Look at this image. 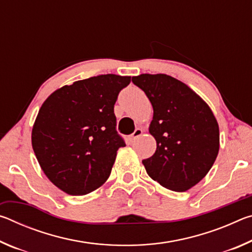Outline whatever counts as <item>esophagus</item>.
I'll list each match as a JSON object with an SVG mask.
<instances>
[{"label": "esophagus", "mask_w": 252, "mask_h": 252, "mask_svg": "<svg viewBox=\"0 0 252 252\" xmlns=\"http://www.w3.org/2000/svg\"><path fill=\"white\" fill-rule=\"evenodd\" d=\"M141 134H142V129H140V127H138V129H135V131L130 136L131 141H133V140H135L136 138H139V136L141 135Z\"/></svg>", "instance_id": "34e87169"}]
</instances>
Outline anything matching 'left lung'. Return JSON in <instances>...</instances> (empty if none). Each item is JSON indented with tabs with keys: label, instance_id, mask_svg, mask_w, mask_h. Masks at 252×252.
Instances as JSON below:
<instances>
[{
	"label": "left lung",
	"instance_id": "obj_1",
	"mask_svg": "<svg viewBox=\"0 0 252 252\" xmlns=\"http://www.w3.org/2000/svg\"><path fill=\"white\" fill-rule=\"evenodd\" d=\"M132 82L150 100L149 132L155 155L142 161L149 176L169 190L183 192L206 177L219 152V126L201 96L167 74H140Z\"/></svg>",
	"mask_w": 252,
	"mask_h": 252
}]
</instances>
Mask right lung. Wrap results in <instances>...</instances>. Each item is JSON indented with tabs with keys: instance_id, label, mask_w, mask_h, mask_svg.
<instances>
[{
	"instance_id": "right-lung-1",
	"label": "right lung",
	"mask_w": 252,
	"mask_h": 252,
	"mask_svg": "<svg viewBox=\"0 0 252 252\" xmlns=\"http://www.w3.org/2000/svg\"><path fill=\"white\" fill-rule=\"evenodd\" d=\"M131 76L103 74L75 81L49 95L32 129V148L49 180L84 195L108 180L119 148L114 104Z\"/></svg>"
}]
</instances>
